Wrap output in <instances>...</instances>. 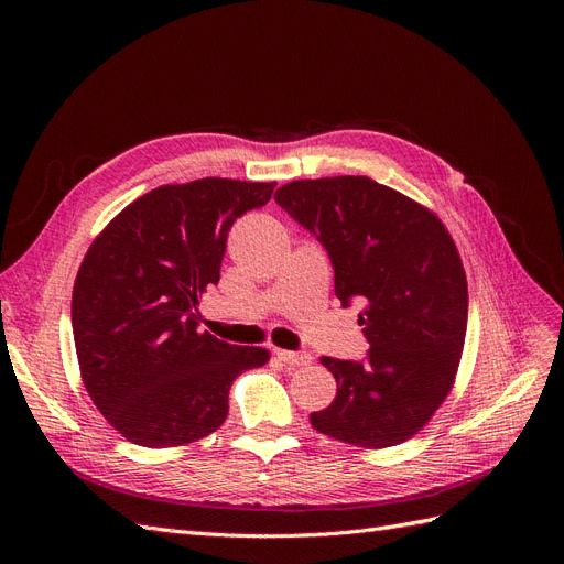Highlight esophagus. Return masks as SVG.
<instances>
[{
    "label": "esophagus",
    "mask_w": 564,
    "mask_h": 564,
    "mask_svg": "<svg viewBox=\"0 0 564 564\" xmlns=\"http://www.w3.org/2000/svg\"><path fill=\"white\" fill-rule=\"evenodd\" d=\"M278 357L284 365H292V367L308 365L313 360L311 352H305V350H278Z\"/></svg>",
    "instance_id": "esophagus-1"
}]
</instances>
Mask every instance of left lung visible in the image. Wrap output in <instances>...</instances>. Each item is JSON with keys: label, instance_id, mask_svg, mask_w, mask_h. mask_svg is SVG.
I'll use <instances>...</instances> for the list:
<instances>
[{"label": "left lung", "instance_id": "1", "mask_svg": "<svg viewBox=\"0 0 564 564\" xmlns=\"http://www.w3.org/2000/svg\"><path fill=\"white\" fill-rule=\"evenodd\" d=\"M275 202L315 235L344 305L360 301V362L322 357L334 402L313 429L355 447H395L449 395L468 327V284L442 220L367 176L292 181Z\"/></svg>", "mask_w": 564, "mask_h": 564}]
</instances>
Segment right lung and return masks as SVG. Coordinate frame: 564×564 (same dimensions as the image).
Masks as SVG:
<instances>
[{
  "label": "right lung",
  "mask_w": 564,
  "mask_h": 564,
  "mask_svg": "<svg viewBox=\"0 0 564 564\" xmlns=\"http://www.w3.org/2000/svg\"><path fill=\"white\" fill-rule=\"evenodd\" d=\"M275 183L199 178L131 202L100 232L73 289L82 381L115 431L141 447L214 433L228 390L265 348L199 334V299L220 280L232 224Z\"/></svg>",
  "instance_id": "right-lung-1"
}]
</instances>
